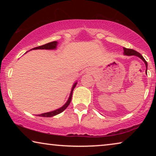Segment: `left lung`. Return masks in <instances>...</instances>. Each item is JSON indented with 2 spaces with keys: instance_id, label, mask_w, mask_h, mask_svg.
Returning a JSON list of instances; mask_svg holds the SVG:
<instances>
[{
  "instance_id": "left-lung-1",
  "label": "left lung",
  "mask_w": 156,
  "mask_h": 156,
  "mask_svg": "<svg viewBox=\"0 0 156 156\" xmlns=\"http://www.w3.org/2000/svg\"><path fill=\"white\" fill-rule=\"evenodd\" d=\"M123 54H124L125 55H128V56H131V55H134V56H137V57H139V58L141 59L144 62L145 65H146V72L147 74V67H148V63H147V62L145 60L144 57H143L139 52H136V50H132V49H128V48H123Z\"/></svg>"
}]
</instances>
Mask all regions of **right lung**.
Listing matches in <instances>:
<instances>
[{"label":"right lung","instance_id":"right-lung-1","mask_svg":"<svg viewBox=\"0 0 156 156\" xmlns=\"http://www.w3.org/2000/svg\"><path fill=\"white\" fill-rule=\"evenodd\" d=\"M57 43H58V42H57V41H53V42H49V43H47L45 44H43V45H41V46H39V47H36V48L31 49V50H39V49H40V50H55V49L57 48ZM76 84H77V82H75L74 84L73 87H72V88L71 92H70V95H69V99H68L67 101L66 102L65 105L62 106L61 108H58V109L52 111V112H50L44 113V114H41L37 115V116H42V117H52V116H55V115H57V114H60V113L62 112L63 111H65L66 108H67V106H69V104H70V102H71L72 92H73V90H74V89L75 88Z\"/></svg>","mask_w":156,"mask_h":156}]
</instances>
